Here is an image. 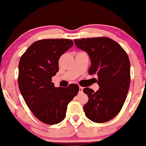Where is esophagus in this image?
Masks as SVG:
<instances>
[{
	"instance_id": "34e87169",
	"label": "esophagus",
	"mask_w": 146,
	"mask_h": 146,
	"mask_svg": "<svg viewBox=\"0 0 146 146\" xmlns=\"http://www.w3.org/2000/svg\"><path fill=\"white\" fill-rule=\"evenodd\" d=\"M83 90H84V88H83L82 87L79 86V93H82V92H83Z\"/></svg>"
}]
</instances>
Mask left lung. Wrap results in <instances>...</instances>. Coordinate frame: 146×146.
I'll use <instances>...</instances> for the list:
<instances>
[{"instance_id": "8db88e82", "label": "left lung", "mask_w": 146, "mask_h": 146, "mask_svg": "<svg viewBox=\"0 0 146 146\" xmlns=\"http://www.w3.org/2000/svg\"><path fill=\"white\" fill-rule=\"evenodd\" d=\"M79 49L88 53L91 60L90 75L97 74L99 89L89 88L84 92L88 96L84 105L86 117L95 123L110 121L124 104L130 85V61L122 47L105 37L74 40Z\"/></svg>"}]
</instances>
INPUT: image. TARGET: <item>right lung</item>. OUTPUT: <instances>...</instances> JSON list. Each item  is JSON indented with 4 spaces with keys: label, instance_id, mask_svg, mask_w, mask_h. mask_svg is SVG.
Returning <instances> with one entry per match:
<instances>
[{
    "label": "right lung",
    "instance_id": "add662e5",
    "mask_svg": "<svg viewBox=\"0 0 146 146\" xmlns=\"http://www.w3.org/2000/svg\"><path fill=\"white\" fill-rule=\"evenodd\" d=\"M73 46L68 39L35 42L20 58L19 90L37 119L48 125L58 124L66 117L67 105L78 93V85L56 88L52 77L58 71V60Z\"/></svg>",
    "mask_w": 146,
    "mask_h": 146
}]
</instances>
